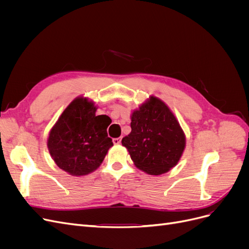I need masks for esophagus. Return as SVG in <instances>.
Here are the masks:
<instances>
[{"instance_id":"34e87169","label":"esophagus","mask_w":249,"mask_h":249,"mask_svg":"<svg viewBox=\"0 0 249 249\" xmlns=\"http://www.w3.org/2000/svg\"><path fill=\"white\" fill-rule=\"evenodd\" d=\"M120 142H122V137H119V138H114V139H113V143H114L115 145L120 144Z\"/></svg>"}]
</instances>
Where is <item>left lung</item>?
Listing matches in <instances>:
<instances>
[{"label":"left lung","instance_id":"1","mask_svg":"<svg viewBox=\"0 0 249 249\" xmlns=\"http://www.w3.org/2000/svg\"><path fill=\"white\" fill-rule=\"evenodd\" d=\"M131 133L122 140L134 165L150 176L168 172L186 146L185 133L169 107L150 95L132 111Z\"/></svg>","mask_w":249,"mask_h":249}]
</instances>
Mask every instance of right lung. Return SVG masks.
Segmentation results:
<instances>
[{
	"label": "right lung",
	"instance_id": "obj_1",
	"mask_svg": "<svg viewBox=\"0 0 249 249\" xmlns=\"http://www.w3.org/2000/svg\"><path fill=\"white\" fill-rule=\"evenodd\" d=\"M96 110L93 101L80 95L65 108L49 133L52 159L71 176L82 177L96 170L113 146L107 134L111 119L96 115Z\"/></svg>",
	"mask_w": 249,
	"mask_h": 249
}]
</instances>
